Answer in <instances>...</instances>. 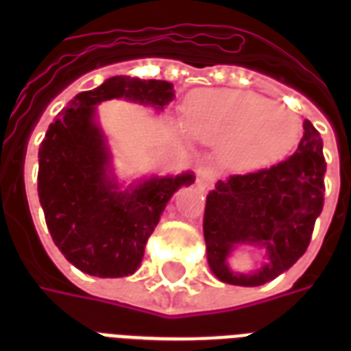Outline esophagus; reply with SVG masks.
Instances as JSON below:
<instances>
[{
    "mask_svg": "<svg viewBox=\"0 0 351 351\" xmlns=\"http://www.w3.org/2000/svg\"><path fill=\"white\" fill-rule=\"evenodd\" d=\"M213 182H215L213 169H209V167H200V169L197 171V186L200 187V189H206V187L211 186Z\"/></svg>",
    "mask_w": 351,
    "mask_h": 351,
    "instance_id": "1",
    "label": "esophagus"
}]
</instances>
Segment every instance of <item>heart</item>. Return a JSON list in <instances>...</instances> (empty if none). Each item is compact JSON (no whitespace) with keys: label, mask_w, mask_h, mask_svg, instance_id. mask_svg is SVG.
<instances>
[{"label":"heart","mask_w":351,"mask_h":351,"mask_svg":"<svg viewBox=\"0 0 351 351\" xmlns=\"http://www.w3.org/2000/svg\"><path fill=\"white\" fill-rule=\"evenodd\" d=\"M184 138L192 134L204 145L219 147L224 167L255 171L282 160L297 145L300 118L266 96L250 90H195L184 106Z\"/></svg>","instance_id":"heart-1"}]
</instances>
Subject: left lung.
I'll return each mask as SVG.
<instances>
[{"mask_svg": "<svg viewBox=\"0 0 351 351\" xmlns=\"http://www.w3.org/2000/svg\"><path fill=\"white\" fill-rule=\"evenodd\" d=\"M295 154L269 169L219 180L204 213L208 264L219 280L233 286H262L293 266L310 244L324 206L322 138L310 120ZM240 245L267 251L256 272L240 274L229 256Z\"/></svg>", "mask_w": 351, "mask_h": 351, "instance_id": "left-lung-1", "label": "left lung"}]
</instances>
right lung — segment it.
Wrapping results in <instances>:
<instances>
[{
  "mask_svg": "<svg viewBox=\"0 0 351 351\" xmlns=\"http://www.w3.org/2000/svg\"><path fill=\"white\" fill-rule=\"evenodd\" d=\"M173 98V84L164 80L112 76L74 96L47 129L38 151V197L54 244L80 271L100 278L132 275L171 197L195 182L187 171L121 187L96 107L127 100L164 111Z\"/></svg>",
  "mask_w": 351,
  "mask_h": 351,
  "instance_id": "add662e5",
  "label": "right lung"
}]
</instances>
